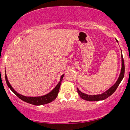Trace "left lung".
<instances>
[{"instance_id": "1", "label": "left lung", "mask_w": 130, "mask_h": 130, "mask_svg": "<svg viewBox=\"0 0 130 130\" xmlns=\"http://www.w3.org/2000/svg\"><path fill=\"white\" fill-rule=\"evenodd\" d=\"M116 41H117V40H116ZM118 42V41H117ZM125 74V65H124V60H123V56L122 54V68H121V72H120V76H119V78L115 84L113 85L112 87L109 89L108 90L106 91L105 92L103 93L102 94H99V95H89L87 94L84 93L83 92H81L79 90L78 88H77V93H78L79 95L80 96V97L83 99L87 101H100V100H103L106 99L107 98H108L109 96H110L116 90L118 86L120 84V82L122 81V80L123 79V76H124Z\"/></svg>"}]
</instances>
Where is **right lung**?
<instances>
[{
    "instance_id": "obj_1",
    "label": "right lung",
    "mask_w": 130,
    "mask_h": 130,
    "mask_svg": "<svg viewBox=\"0 0 130 130\" xmlns=\"http://www.w3.org/2000/svg\"><path fill=\"white\" fill-rule=\"evenodd\" d=\"M64 74L61 76L60 77V80L59 81V83H58L57 85L56 86V87L53 89L51 92H50V93L46 94L45 95H43L41 96H34V97H32V96H23V95H21L16 92L15 90L13 89V88L11 87V86L9 83L8 79H7V75L5 73V80L6 83H7V86H8V87L11 89V90L14 93L16 96H18L19 98H20L21 100H22V101H25V102L28 103L34 104V105H42V104H45L49 103L52 102V101L56 99L58 93L59 92V89H60V86L61 84V82H62V79H63Z\"/></svg>"
}]
</instances>
